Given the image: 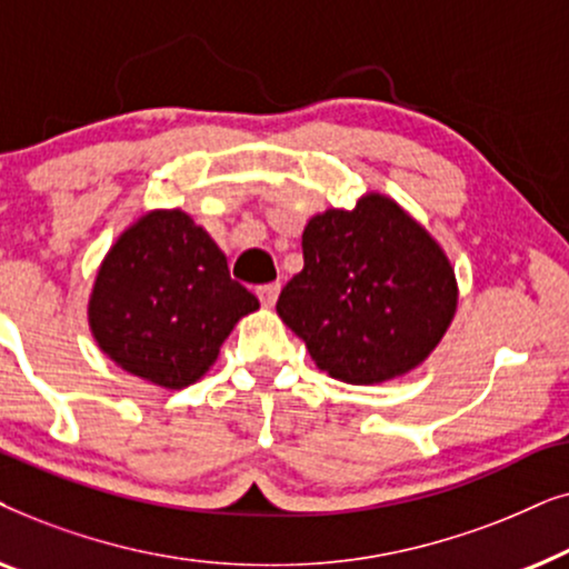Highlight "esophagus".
Listing matches in <instances>:
<instances>
[{"instance_id":"1","label":"esophagus","mask_w":569,"mask_h":569,"mask_svg":"<svg viewBox=\"0 0 569 569\" xmlns=\"http://www.w3.org/2000/svg\"><path fill=\"white\" fill-rule=\"evenodd\" d=\"M256 295H259L263 308H271L279 298V282H269V284L256 287Z\"/></svg>"}]
</instances>
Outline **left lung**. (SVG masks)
<instances>
[{
    "mask_svg": "<svg viewBox=\"0 0 569 569\" xmlns=\"http://www.w3.org/2000/svg\"><path fill=\"white\" fill-rule=\"evenodd\" d=\"M302 259L277 313L306 341L318 370L345 383L372 386L415 370L456 316L458 284L446 251L383 193L310 217Z\"/></svg>",
    "mask_w": 569,
    "mask_h": 569,
    "instance_id": "8db88e82",
    "label": "left lung"
}]
</instances>
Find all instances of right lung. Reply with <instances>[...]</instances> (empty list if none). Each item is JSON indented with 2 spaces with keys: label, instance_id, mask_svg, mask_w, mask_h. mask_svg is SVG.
I'll return each instance as SVG.
<instances>
[{
  "label": "right lung",
  "instance_id": "obj_1",
  "mask_svg": "<svg viewBox=\"0 0 569 569\" xmlns=\"http://www.w3.org/2000/svg\"><path fill=\"white\" fill-rule=\"evenodd\" d=\"M256 295L230 277L228 259L181 209H154L119 236L88 302L98 347L131 376L186 388L204 376Z\"/></svg>",
  "mask_w": 569,
  "mask_h": 569
}]
</instances>
